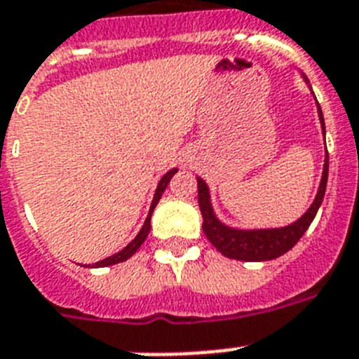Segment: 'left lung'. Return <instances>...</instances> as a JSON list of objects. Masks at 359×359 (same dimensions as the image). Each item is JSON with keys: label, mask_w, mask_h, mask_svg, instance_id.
Returning <instances> with one entry per match:
<instances>
[{"label": "left lung", "mask_w": 359, "mask_h": 359, "mask_svg": "<svg viewBox=\"0 0 359 359\" xmlns=\"http://www.w3.org/2000/svg\"><path fill=\"white\" fill-rule=\"evenodd\" d=\"M319 120L325 133V120L321 107L318 105ZM328 179V151L325 155L323 177L319 184L318 195L314 203L309 208V212L301 217L299 221L292 222L285 228H273V230H233L228 228L213 213L212 203H210V191L203 179H197L198 186V208L203 213V230L206 233L208 241L215 246L222 255L230 259H239V261H270L279 255L287 254L292 246H296L297 241L303 237L309 230L310 222L314 221L319 206L323 203L325 189H327Z\"/></svg>", "instance_id": "1"}]
</instances>
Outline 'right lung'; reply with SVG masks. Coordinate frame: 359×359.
<instances>
[{"label": "right lung", "mask_w": 359, "mask_h": 359, "mask_svg": "<svg viewBox=\"0 0 359 359\" xmlns=\"http://www.w3.org/2000/svg\"><path fill=\"white\" fill-rule=\"evenodd\" d=\"M175 173H177V170L168 171V173H165L164 177H162V179H161V182H158V186H156V191H155V197H153L151 208H149V213H147V219H146V222H144L142 230L138 231V236L135 237V239L131 241V243H129V245L122 250V252H118V254L111 255V257L104 259V261H98V263H96L95 266L100 268V266H111V264L122 263V261H126V259L131 257V255H133L135 252H137V250L140 248V245H142L144 241H146L147 233H149V230H151V213H153V210H155L156 203L161 201V197H162V194H164L165 186L170 184L171 177H173Z\"/></svg>", "instance_id": "right-lung-1"}]
</instances>
